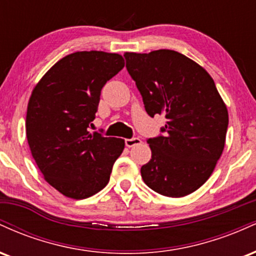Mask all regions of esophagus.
<instances>
[{
  "label": "esophagus",
  "instance_id": "34e87169",
  "mask_svg": "<svg viewBox=\"0 0 256 256\" xmlns=\"http://www.w3.org/2000/svg\"><path fill=\"white\" fill-rule=\"evenodd\" d=\"M140 143H142V140H140V138H137V137L126 138V140H125V144H126V146H128V148H132V146L140 144Z\"/></svg>",
  "mask_w": 256,
  "mask_h": 256
}]
</instances>
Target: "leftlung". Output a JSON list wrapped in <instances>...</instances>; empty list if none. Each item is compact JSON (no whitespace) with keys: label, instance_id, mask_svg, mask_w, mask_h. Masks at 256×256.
Instances as JSON below:
<instances>
[{"label":"left lung","instance_id":"left-lung-1","mask_svg":"<svg viewBox=\"0 0 256 256\" xmlns=\"http://www.w3.org/2000/svg\"><path fill=\"white\" fill-rule=\"evenodd\" d=\"M150 116L164 114L165 136L149 138L152 158L140 174L150 189L183 198L210 177L225 146L228 113L213 78L202 66L168 49L125 52Z\"/></svg>","mask_w":256,"mask_h":256}]
</instances>
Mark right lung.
I'll list each match as a JSON object with an SVG mask.
<instances>
[{
	"instance_id": "1",
	"label": "right lung",
	"mask_w": 256,
	"mask_h": 256,
	"mask_svg": "<svg viewBox=\"0 0 256 256\" xmlns=\"http://www.w3.org/2000/svg\"><path fill=\"white\" fill-rule=\"evenodd\" d=\"M125 66L116 52H77L58 60L32 90L26 138L44 179L64 196L88 198L108 184L125 140L90 134L104 85Z\"/></svg>"
}]
</instances>
